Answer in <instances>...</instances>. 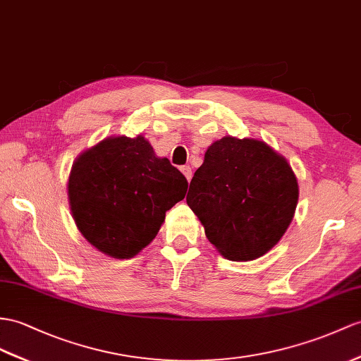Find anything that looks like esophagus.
Returning <instances> with one entry per match:
<instances>
[{"label":"esophagus","mask_w":361,"mask_h":361,"mask_svg":"<svg viewBox=\"0 0 361 361\" xmlns=\"http://www.w3.org/2000/svg\"><path fill=\"white\" fill-rule=\"evenodd\" d=\"M180 171L183 173V176H185L187 180H191V176H192L191 166H188V165H183V166H180Z\"/></svg>","instance_id":"obj_1"}]
</instances>
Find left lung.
Here are the masks:
<instances>
[{
	"mask_svg": "<svg viewBox=\"0 0 361 361\" xmlns=\"http://www.w3.org/2000/svg\"><path fill=\"white\" fill-rule=\"evenodd\" d=\"M298 200L297 178L262 140L225 136L208 147L190 182L187 204L224 257L267 254L282 239Z\"/></svg>",
	"mask_w": 361,
	"mask_h": 361,
	"instance_id": "obj_1",
	"label": "left lung"
}]
</instances>
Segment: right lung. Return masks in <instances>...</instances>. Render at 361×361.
<instances>
[{"instance_id": "right-lung-1", "label": "right lung", "mask_w": 361, "mask_h": 361, "mask_svg": "<svg viewBox=\"0 0 361 361\" xmlns=\"http://www.w3.org/2000/svg\"><path fill=\"white\" fill-rule=\"evenodd\" d=\"M67 188L85 239L110 257L130 259L154 239L188 182L144 136H116L79 154Z\"/></svg>"}]
</instances>
